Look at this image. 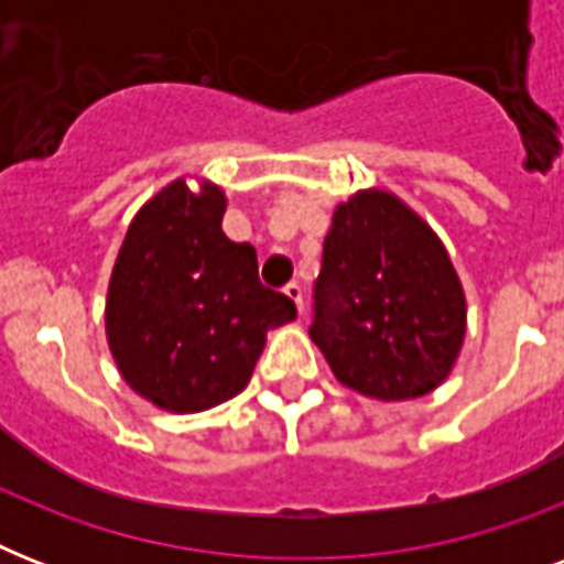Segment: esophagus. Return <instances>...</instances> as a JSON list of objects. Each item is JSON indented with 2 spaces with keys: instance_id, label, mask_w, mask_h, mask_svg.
<instances>
[{
  "instance_id": "1",
  "label": "esophagus",
  "mask_w": 564,
  "mask_h": 564,
  "mask_svg": "<svg viewBox=\"0 0 564 564\" xmlns=\"http://www.w3.org/2000/svg\"><path fill=\"white\" fill-rule=\"evenodd\" d=\"M283 292H286V299L299 307V316H304V290H301V283H286Z\"/></svg>"
}]
</instances>
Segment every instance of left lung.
<instances>
[{
  "label": "left lung",
  "mask_w": 564,
  "mask_h": 564,
  "mask_svg": "<svg viewBox=\"0 0 564 564\" xmlns=\"http://www.w3.org/2000/svg\"><path fill=\"white\" fill-rule=\"evenodd\" d=\"M313 343L336 380L377 401L433 392L465 339V295L445 246L383 189L334 213L313 286Z\"/></svg>",
  "instance_id": "obj_1"
}]
</instances>
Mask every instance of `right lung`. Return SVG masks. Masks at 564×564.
<instances>
[{
    "label": "right lung",
    "instance_id": "1",
    "mask_svg": "<svg viewBox=\"0 0 564 564\" xmlns=\"http://www.w3.org/2000/svg\"><path fill=\"white\" fill-rule=\"evenodd\" d=\"M225 193L172 181L134 216L108 286V345L126 383L170 412H202L251 380L265 334L299 316L257 278V251L221 230Z\"/></svg>",
    "mask_w": 564,
    "mask_h": 564
}]
</instances>
